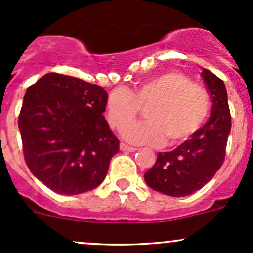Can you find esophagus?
<instances>
[{"label":"esophagus","mask_w":253,"mask_h":253,"mask_svg":"<svg viewBox=\"0 0 253 253\" xmlns=\"http://www.w3.org/2000/svg\"><path fill=\"white\" fill-rule=\"evenodd\" d=\"M120 149H121L122 152H136L137 148L129 147V145L125 144V143H121V144H120Z\"/></svg>","instance_id":"esophagus-1"}]
</instances>
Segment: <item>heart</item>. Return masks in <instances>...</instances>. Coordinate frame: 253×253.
Instances as JSON below:
<instances>
[{"label": "heart", "instance_id": "1", "mask_svg": "<svg viewBox=\"0 0 253 253\" xmlns=\"http://www.w3.org/2000/svg\"><path fill=\"white\" fill-rule=\"evenodd\" d=\"M147 107L145 122L129 124ZM108 120L112 128L134 144L177 145L202 127L211 111L208 90L178 71H168L142 82L134 93L117 88L109 94Z\"/></svg>", "mask_w": 253, "mask_h": 253}]
</instances>
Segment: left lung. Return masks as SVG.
Masks as SVG:
<instances>
[{
	"label": "left lung",
	"instance_id": "left-lung-1",
	"mask_svg": "<svg viewBox=\"0 0 253 253\" xmlns=\"http://www.w3.org/2000/svg\"><path fill=\"white\" fill-rule=\"evenodd\" d=\"M202 77L213 103L211 117L174 150L158 153L155 164L144 174L147 185L164 195L183 197L196 192L213 178L225 159L231 129L225 84L208 70H203Z\"/></svg>",
	"mask_w": 253,
	"mask_h": 253
}]
</instances>
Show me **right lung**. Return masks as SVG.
Masks as SVG:
<instances>
[{"mask_svg":"<svg viewBox=\"0 0 253 253\" xmlns=\"http://www.w3.org/2000/svg\"><path fill=\"white\" fill-rule=\"evenodd\" d=\"M108 94L72 76L47 73L27 89L18 127L32 174L61 195H78L105 178L120 142L103 116Z\"/></svg>","mask_w":253,"mask_h":253,"instance_id":"1","label":"right lung"}]
</instances>
